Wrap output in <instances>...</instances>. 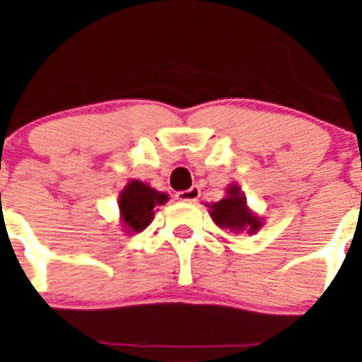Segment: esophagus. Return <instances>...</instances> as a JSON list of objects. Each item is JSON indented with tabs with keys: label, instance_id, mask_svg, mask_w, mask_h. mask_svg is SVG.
Instances as JSON below:
<instances>
[{
	"label": "esophagus",
	"instance_id": "34e87169",
	"mask_svg": "<svg viewBox=\"0 0 362 362\" xmlns=\"http://www.w3.org/2000/svg\"><path fill=\"white\" fill-rule=\"evenodd\" d=\"M198 198H199V189L198 187H191V189H187V191L177 192V199H180V202L194 203Z\"/></svg>",
	"mask_w": 362,
	"mask_h": 362
}]
</instances>
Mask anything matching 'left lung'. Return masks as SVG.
Segmentation results:
<instances>
[{"label": "left lung", "instance_id": "8db88e82", "mask_svg": "<svg viewBox=\"0 0 362 362\" xmlns=\"http://www.w3.org/2000/svg\"><path fill=\"white\" fill-rule=\"evenodd\" d=\"M210 208V217L214 218L215 224L222 229H229L233 233H249L255 235L262 228L261 217L252 214L247 206V198L240 191L238 185H229L228 196L221 202L206 204Z\"/></svg>", "mask_w": 362, "mask_h": 362}]
</instances>
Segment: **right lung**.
I'll return each instance as SVG.
<instances>
[{
	"instance_id": "add662e5",
	"label": "right lung",
	"mask_w": 362,
	"mask_h": 362,
	"mask_svg": "<svg viewBox=\"0 0 362 362\" xmlns=\"http://www.w3.org/2000/svg\"><path fill=\"white\" fill-rule=\"evenodd\" d=\"M168 202L166 192H159L145 182L131 180L122 189L119 196L120 221L126 231L140 233L147 228L154 218V210L158 204Z\"/></svg>"
}]
</instances>
